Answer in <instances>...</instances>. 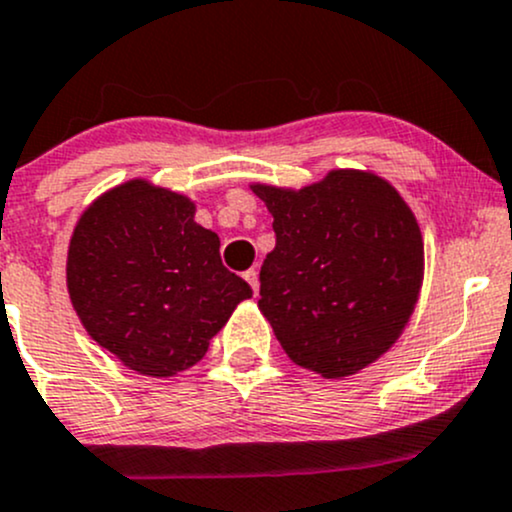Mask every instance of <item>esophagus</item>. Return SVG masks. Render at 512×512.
Segmentation results:
<instances>
[{
	"instance_id": "esophagus-1",
	"label": "esophagus",
	"mask_w": 512,
	"mask_h": 512,
	"mask_svg": "<svg viewBox=\"0 0 512 512\" xmlns=\"http://www.w3.org/2000/svg\"><path fill=\"white\" fill-rule=\"evenodd\" d=\"M244 278H246V283L254 288V293H258V271H256V268H249V271L244 273Z\"/></svg>"
}]
</instances>
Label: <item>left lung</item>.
<instances>
[{
  "label": "left lung",
  "instance_id": "1",
  "mask_svg": "<svg viewBox=\"0 0 512 512\" xmlns=\"http://www.w3.org/2000/svg\"><path fill=\"white\" fill-rule=\"evenodd\" d=\"M276 249L258 307L285 354L324 378L373 364L408 324L422 283V236L386 180L332 170L302 190L254 185Z\"/></svg>",
  "mask_w": 512,
  "mask_h": 512
}]
</instances>
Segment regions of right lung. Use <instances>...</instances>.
Returning a JSON list of instances; mask_svg holds the SVG:
<instances>
[{"mask_svg":"<svg viewBox=\"0 0 512 512\" xmlns=\"http://www.w3.org/2000/svg\"><path fill=\"white\" fill-rule=\"evenodd\" d=\"M68 293L102 349L156 378L195 366L251 298L188 197L146 180L104 192L82 214L68 249Z\"/></svg>","mask_w":512,"mask_h":512,"instance_id":"obj_1","label":"right lung"}]
</instances>
